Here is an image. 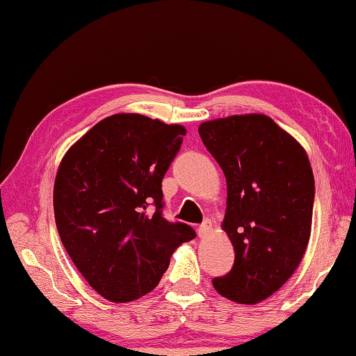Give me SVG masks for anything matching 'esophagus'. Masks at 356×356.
<instances>
[{
  "instance_id": "1",
  "label": "esophagus",
  "mask_w": 356,
  "mask_h": 356,
  "mask_svg": "<svg viewBox=\"0 0 356 356\" xmlns=\"http://www.w3.org/2000/svg\"><path fill=\"white\" fill-rule=\"evenodd\" d=\"M210 231H212V221L206 220V221H204L202 225L200 226V229H197V236H200L201 238H204V237L209 236Z\"/></svg>"
}]
</instances>
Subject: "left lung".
<instances>
[{
	"label": "left lung",
	"mask_w": 356,
	"mask_h": 356,
	"mask_svg": "<svg viewBox=\"0 0 356 356\" xmlns=\"http://www.w3.org/2000/svg\"><path fill=\"white\" fill-rule=\"evenodd\" d=\"M197 131L225 172L221 229L236 252L231 272L212 284L236 303H261L284 286L308 248L314 206L308 154L265 114L206 120Z\"/></svg>",
	"instance_id": "1"
}]
</instances>
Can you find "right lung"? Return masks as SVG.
Listing matches in <instances>:
<instances>
[{
    "label": "right lung",
    "mask_w": 356,
    "mask_h": 356,
    "mask_svg": "<svg viewBox=\"0 0 356 356\" xmlns=\"http://www.w3.org/2000/svg\"><path fill=\"white\" fill-rule=\"evenodd\" d=\"M185 134L179 124L113 114L59 163L53 188L59 237L83 278L113 303L154 291L172 252L196 236L161 212V180Z\"/></svg>",
    "instance_id": "obj_1"
}]
</instances>
